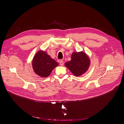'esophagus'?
Listing matches in <instances>:
<instances>
[{
    "mask_svg": "<svg viewBox=\"0 0 124 124\" xmlns=\"http://www.w3.org/2000/svg\"><path fill=\"white\" fill-rule=\"evenodd\" d=\"M59 64H60V65L62 66H63V64H64V63H63V62L62 61V60H61V61L59 62Z\"/></svg>",
    "mask_w": 124,
    "mask_h": 124,
    "instance_id": "esophagus-1",
    "label": "esophagus"
}]
</instances>
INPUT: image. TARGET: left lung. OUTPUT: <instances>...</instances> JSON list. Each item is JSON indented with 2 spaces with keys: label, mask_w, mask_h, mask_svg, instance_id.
<instances>
[{
  "label": "left lung",
  "mask_w": 124,
  "mask_h": 124,
  "mask_svg": "<svg viewBox=\"0 0 124 124\" xmlns=\"http://www.w3.org/2000/svg\"><path fill=\"white\" fill-rule=\"evenodd\" d=\"M65 65L74 76H80L87 70L90 61L84 52H74L71 55V61L66 62Z\"/></svg>",
  "instance_id": "1"
}]
</instances>
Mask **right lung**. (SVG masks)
Listing matches in <instances>:
<instances>
[{"label": "right lung", "mask_w": 124, "mask_h": 124, "mask_svg": "<svg viewBox=\"0 0 124 124\" xmlns=\"http://www.w3.org/2000/svg\"><path fill=\"white\" fill-rule=\"evenodd\" d=\"M58 63L51 58L46 52L40 51L37 53L32 60V68L36 74L46 78Z\"/></svg>", "instance_id": "right-lung-1"}]
</instances>
